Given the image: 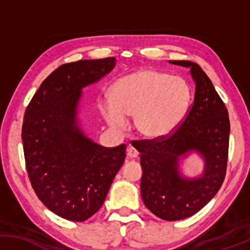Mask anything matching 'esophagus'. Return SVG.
I'll list each match as a JSON object with an SVG mask.
<instances>
[{
  "label": "esophagus",
  "mask_w": 250,
  "mask_h": 250,
  "mask_svg": "<svg viewBox=\"0 0 250 250\" xmlns=\"http://www.w3.org/2000/svg\"><path fill=\"white\" fill-rule=\"evenodd\" d=\"M139 155H140V153L134 147H128L127 156L129 157V159H137V157H139Z\"/></svg>",
  "instance_id": "esophagus-1"
}]
</instances>
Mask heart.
I'll list each match as a JSON object with an SVG mask.
<instances>
[{
	"label": "heart",
	"mask_w": 250,
	"mask_h": 250,
	"mask_svg": "<svg viewBox=\"0 0 250 250\" xmlns=\"http://www.w3.org/2000/svg\"><path fill=\"white\" fill-rule=\"evenodd\" d=\"M190 103L188 83L163 71L141 69L122 77L111 88L110 100L102 102L104 119L123 130L135 115L137 131L159 140L173 134L187 114Z\"/></svg>",
	"instance_id": "heart-1"
}]
</instances>
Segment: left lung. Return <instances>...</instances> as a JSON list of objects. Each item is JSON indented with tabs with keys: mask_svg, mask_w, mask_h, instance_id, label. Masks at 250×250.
I'll return each instance as SVG.
<instances>
[{
	"mask_svg": "<svg viewBox=\"0 0 250 250\" xmlns=\"http://www.w3.org/2000/svg\"><path fill=\"white\" fill-rule=\"evenodd\" d=\"M171 63L190 67L194 101L173 134L134 141L141 153L142 200L151 213L166 221L187 219L216 195L226 177L230 131L228 110L207 74L195 62ZM191 150L203 155L206 168L199 179L188 180L180 176L177 165Z\"/></svg>",
	"mask_w": 250,
	"mask_h": 250,
	"instance_id": "8db88e82",
	"label": "left lung"
}]
</instances>
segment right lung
Wrapping results in <instances>:
<instances>
[{
    "label": "right lung",
    "instance_id": "obj_1",
    "mask_svg": "<svg viewBox=\"0 0 250 250\" xmlns=\"http://www.w3.org/2000/svg\"><path fill=\"white\" fill-rule=\"evenodd\" d=\"M114 65V57L60 65L25 109L22 141L31 187L45 207L65 220L83 222L93 216L125 162V145L94 143L76 120L81 89Z\"/></svg>",
    "mask_w": 250,
    "mask_h": 250
}]
</instances>
